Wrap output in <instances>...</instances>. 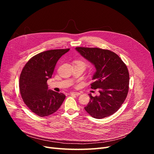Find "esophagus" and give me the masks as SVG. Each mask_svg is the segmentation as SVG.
I'll use <instances>...</instances> for the list:
<instances>
[{"label": "esophagus", "mask_w": 154, "mask_h": 154, "mask_svg": "<svg viewBox=\"0 0 154 154\" xmlns=\"http://www.w3.org/2000/svg\"><path fill=\"white\" fill-rule=\"evenodd\" d=\"M71 94H74V95H76V96H80V95L81 94V93H80V92H71Z\"/></svg>", "instance_id": "obj_1"}]
</instances>
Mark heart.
<instances>
[{
  "instance_id": "obj_1",
  "label": "heart",
  "mask_w": 154,
  "mask_h": 154,
  "mask_svg": "<svg viewBox=\"0 0 154 154\" xmlns=\"http://www.w3.org/2000/svg\"><path fill=\"white\" fill-rule=\"evenodd\" d=\"M76 63L81 64L82 66H83V67H84V68L87 66V63L85 62H83V61H82V60H78V61L76 62Z\"/></svg>"
}]
</instances>
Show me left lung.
Returning a JSON list of instances; mask_svg holds the SVG:
<instances>
[{"label":"left lung","instance_id":"left-lung-1","mask_svg":"<svg viewBox=\"0 0 154 154\" xmlns=\"http://www.w3.org/2000/svg\"><path fill=\"white\" fill-rule=\"evenodd\" d=\"M78 53L94 65L93 89L98 88L100 96L93 97L85 107L92 117L102 119L118 111L127 96L129 73L127 67L119 56L112 51L97 48H76Z\"/></svg>","mask_w":154,"mask_h":154}]
</instances>
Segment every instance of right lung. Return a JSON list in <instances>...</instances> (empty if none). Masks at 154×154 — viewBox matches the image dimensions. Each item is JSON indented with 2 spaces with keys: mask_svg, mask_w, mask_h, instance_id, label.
Here are the masks:
<instances>
[{
  "mask_svg": "<svg viewBox=\"0 0 154 154\" xmlns=\"http://www.w3.org/2000/svg\"><path fill=\"white\" fill-rule=\"evenodd\" d=\"M70 49L44 51L32 57L21 72L19 88L27 106L40 117L57 112L66 95L48 89V80L51 78L56 64Z\"/></svg>",
  "mask_w": 154,
  "mask_h": 154,
  "instance_id": "add662e5",
  "label": "right lung"
}]
</instances>
